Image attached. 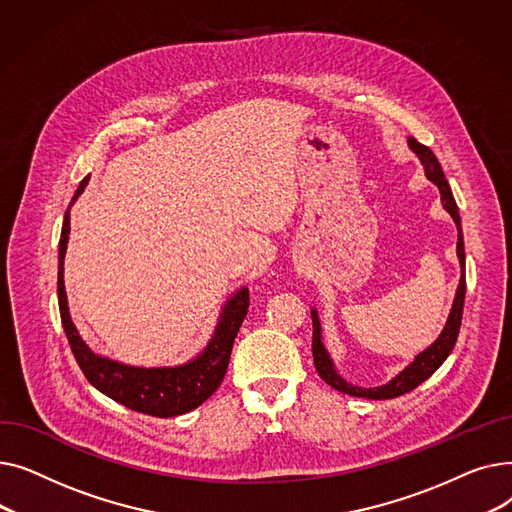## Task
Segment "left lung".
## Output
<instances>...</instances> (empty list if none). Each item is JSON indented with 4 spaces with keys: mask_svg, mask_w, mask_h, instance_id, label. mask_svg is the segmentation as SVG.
Masks as SVG:
<instances>
[{
    "mask_svg": "<svg viewBox=\"0 0 512 512\" xmlns=\"http://www.w3.org/2000/svg\"><path fill=\"white\" fill-rule=\"evenodd\" d=\"M409 147L417 153V157L421 159V164L425 168V176L432 180L438 188H440V195H442V203L444 209L452 215V220L456 224V230H459V242H456V255H459L461 267H463V274H461V282L459 288H456V297L448 315L446 326L442 330V334L438 336V340L427 346L423 353H419L415 357V361L402 369L394 380H390L384 386L378 388H359L348 384L346 380H342L338 371L334 369V363L326 351L324 342H321V326H319V317L317 311H311V319H313V363L315 369L319 373V378L324 380L326 384H330L334 390L342 392V394H351V396H361V398H371V400H386V398H396L400 394H407L411 390H415L421 382H425L429 375H432L444 361L446 357L452 353V348L456 344V338H459V330H461V319H463V305H465V245H463V230H461V215H459V207H456V201L452 197L450 191V184L440 168V161L434 155V151L421 145L419 141H415L413 137H409Z\"/></svg>",
    "mask_w": 512,
    "mask_h": 512,
    "instance_id": "8db88e82",
    "label": "left lung"
}]
</instances>
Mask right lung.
I'll list each match as a JSON object with an SVG mask.
<instances>
[{
  "label": "right lung",
  "mask_w": 512,
  "mask_h": 512,
  "mask_svg": "<svg viewBox=\"0 0 512 512\" xmlns=\"http://www.w3.org/2000/svg\"><path fill=\"white\" fill-rule=\"evenodd\" d=\"M89 184V176L78 184L70 205L78 199ZM70 234V209L64 215V226L60 236L58 253V303L62 326L74 359L83 369L85 378L105 396L120 402V405L153 415V417H176L197 409L199 405L220 388L228 363L234 338L242 326V319L249 311V288H240L226 301L218 326L203 348V353L193 361L178 367H132L112 359L95 355L80 338L72 317L68 313V299L64 290V257Z\"/></svg>",
  "instance_id": "obj_1"
}]
</instances>
